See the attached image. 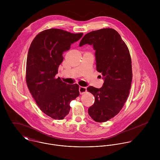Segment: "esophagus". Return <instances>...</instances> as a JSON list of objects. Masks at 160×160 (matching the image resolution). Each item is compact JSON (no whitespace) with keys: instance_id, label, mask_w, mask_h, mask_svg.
<instances>
[{"instance_id":"1","label":"esophagus","mask_w":160,"mask_h":160,"mask_svg":"<svg viewBox=\"0 0 160 160\" xmlns=\"http://www.w3.org/2000/svg\"><path fill=\"white\" fill-rule=\"evenodd\" d=\"M79 91L80 94H84L87 92V88H84V87L80 86L79 88Z\"/></svg>"}]
</instances>
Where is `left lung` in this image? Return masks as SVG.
Listing matches in <instances>:
<instances>
[{
	"instance_id": "8db88e82",
	"label": "left lung",
	"mask_w": 160,
	"mask_h": 160,
	"mask_svg": "<svg viewBox=\"0 0 160 160\" xmlns=\"http://www.w3.org/2000/svg\"><path fill=\"white\" fill-rule=\"evenodd\" d=\"M85 44L93 46L97 70L104 79L101 88L89 86L87 89L95 97L88 113L96 122H105L119 113L129 95L132 79L129 51L119 34L112 28L86 34L79 46Z\"/></svg>"
}]
</instances>
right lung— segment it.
<instances>
[{"label":"right lung","mask_w":160,"mask_h":160,"mask_svg":"<svg viewBox=\"0 0 160 160\" xmlns=\"http://www.w3.org/2000/svg\"><path fill=\"white\" fill-rule=\"evenodd\" d=\"M83 33L73 34L52 28L39 33L28 50L26 81L40 110L55 119H63L70 110V102L79 95L77 84H67L58 77L63 53L79 40Z\"/></svg>","instance_id":"add662e5"}]
</instances>
